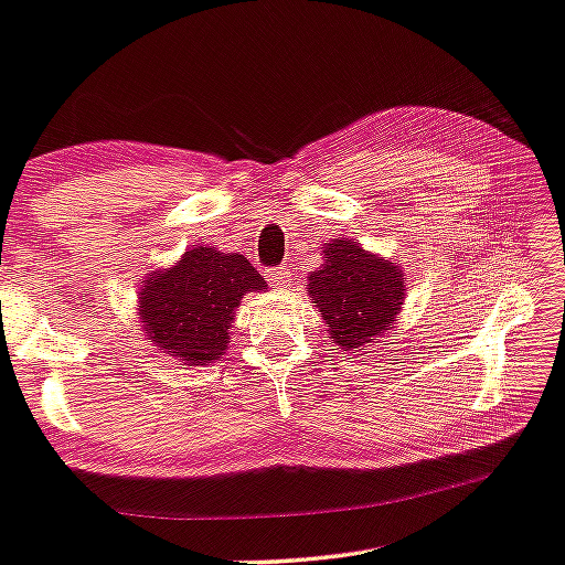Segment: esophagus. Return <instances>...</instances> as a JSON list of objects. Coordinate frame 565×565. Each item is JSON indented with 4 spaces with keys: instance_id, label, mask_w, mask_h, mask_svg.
Segmentation results:
<instances>
[{
    "instance_id": "obj_1",
    "label": "esophagus",
    "mask_w": 565,
    "mask_h": 565,
    "mask_svg": "<svg viewBox=\"0 0 565 565\" xmlns=\"http://www.w3.org/2000/svg\"><path fill=\"white\" fill-rule=\"evenodd\" d=\"M266 281H269L271 286H276V289H281V286L289 284L291 279V271L284 269V266H271V269H266Z\"/></svg>"
}]
</instances>
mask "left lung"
<instances>
[{
    "mask_svg": "<svg viewBox=\"0 0 565 565\" xmlns=\"http://www.w3.org/2000/svg\"><path fill=\"white\" fill-rule=\"evenodd\" d=\"M323 264L309 276V296L328 323V338L345 351H365L393 328L403 309L399 266L365 252L351 239H331Z\"/></svg>",
    "mask_w": 565,
    "mask_h": 565,
    "instance_id": "1",
    "label": "left lung"
}]
</instances>
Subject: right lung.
Listing matches in <instances>:
<instances>
[{"label": "right lung", "mask_w": 565, "mask_h": 565, "mask_svg": "<svg viewBox=\"0 0 565 565\" xmlns=\"http://www.w3.org/2000/svg\"><path fill=\"white\" fill-rule=\"evenodd\" d=\"M264 289V276L244 254L192 244L175 266L148 276L138 294V318L160 353L184 365H207L227 351L239 301Z\"/></svg>", "instance_id": "obj_1"}]
</instances>
